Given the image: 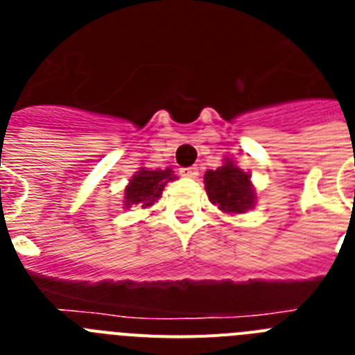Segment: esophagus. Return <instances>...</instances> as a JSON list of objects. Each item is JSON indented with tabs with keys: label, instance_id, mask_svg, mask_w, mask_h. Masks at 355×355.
I'll use <instances>...</instances> for the list:
<instances>
[{
	"label": "esophagus",
	"instance_id": "esophagus-1",
	"mask_svg": "<svg viewBox=\"0 0 355 355\" xmlns=\"http://www.w3.org/2000/svg\"><path fill=\"white\" fill-rule=\"evenodd\" d=\"M180 174L183 175V178H197V175H199V168H197V167H184V168H181Z\"/></svg>",
	"mask_w": 355,
	"mask_h": 355
}]
</instances>
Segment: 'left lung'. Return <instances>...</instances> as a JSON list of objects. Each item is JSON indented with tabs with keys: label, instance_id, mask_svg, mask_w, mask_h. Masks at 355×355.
Wrapping results in <instances>:
<instances>
[{
	"label": "left lung",
	"instance_id": "obj_1",
	"mask_svg": "<svg viewBox=\"0 0 355 355\" xmlns=\"http://www.w3.org/2000/svg\"><path fill=\"white\" fill-rule=\"evenodd\" d=\"M205 188L213 205L231 215L249 211L256 202L250 175L229 158H225L224 165L216 171H206Z\"/></svg>",
	"mask_w": 355,
	"mask_h": 355
}]
</instances>
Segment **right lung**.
<instances>
[{
    "label": "right lung",
    "mask_w": 355,
    "mask_h": 355,
    "mask_svg": "<svg viewBox=\"0 0 355 355\" xmlns=\"http://www.w3.org/2000/svg\"><path fill=\"white\" fill-rule=\"evenodd\" d=\"M174 180L175 175L171 168L149 171V168L142 167L139 172H135L130 184L124 190V208H131L133 205L140 206V208L153 206L162 197L165 184Z\"/></svg>",
    "instance_id": "obj_1"
}]
</instances>
